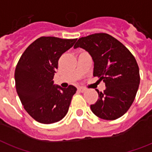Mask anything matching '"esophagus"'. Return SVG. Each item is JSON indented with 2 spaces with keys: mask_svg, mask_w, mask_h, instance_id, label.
Listing matches in <instances>:
<instances>
[{
  "mask_svg": "<svg viewBox=\"0 0 152 152\" xmlns=\"http://www.w3.org/2000/svg\"><path fill=\"white\" fill-rule=\"evenodd\" d=\"M78 90H79V91H80V92H82V93H83V92L85 91V90H86V89H85V88L81 87V86H80V87L78 88Z\"/></svg>",
  "mask_w": 152,
  "mask_h": 152,
  "instance_id": "34e87169",
  "label": "esophagus"
}]
</instances>
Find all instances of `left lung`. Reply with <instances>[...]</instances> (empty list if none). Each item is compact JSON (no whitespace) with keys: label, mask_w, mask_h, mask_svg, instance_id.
I'll use <instances>...</instances> for the list:
<instances>
[{"label":"left lung","mask_w":152,"mask_h":152,"mask_svg":"<svg viewBox=\"0 0 152 152\" xmlns=\"http://www.w3.org/2000/svg\"><path fill=\"white\" fill-rule=\"evenodd\" d=\"M89 52L94 62V76L105 83L99 99L90 105L93 113L104 120H116L128 110L140 84L136 59L121 42L106 33H96L78 39L74 48Z\"/></svg>","instance_id":"1"}]
</instances>
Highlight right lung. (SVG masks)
<instances>
[{"label": "right lung", "mask_w": 152, "mask_h": 152, "mask_svg": "<svg viewBox=\"0 0 152 152\" xmlns=\"http://www.w3.org/2000/svg\"><path fill=\"white\" fill-rule=\"evenodd\" d=\"M77 39L41 37L25 49L15 72V86L28 113L42 124L58 122L66 115L76 89L54 84L53 77L62 54Z\"/></svg>", "instance_id": "right-lung-1"}]
</instances>
